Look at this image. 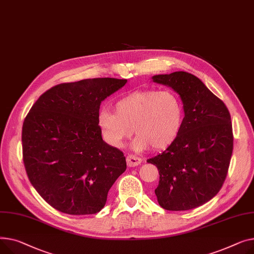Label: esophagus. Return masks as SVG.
Returning a JSON list of instances; mask_svg holds the SVG:
<instances>
[{
    "label": "esophagus",
    "mask_w": 254,
    "mask_h": 254,
    "mask_svg": "<svg viewBox=\"0 0 254 254\" xmlns=\"http://www.w3.org/2000/svg\"><path fill=\"white\" fill-rule=\"evenodd\" d=\"M126 161H127L128 167H135V166L139 165V164L141 163V159L140 158L135 157V156H133V155L127 156Z\"/></svg>",
    "instance_id": "obj_1"
}]
</instances>
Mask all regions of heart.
<instances>
[{"instance_id":"obj_1","label":"heart","mask_w":254,"mask_h":254,"mask_svg":"<svg viewBox=\"0 0 254 254\" xmlns=\"http://www.w3.org/2000/svg\"><path fill=\"white\" fill-rule=\"evenodd\" d=\"M184 121L183 103L170 91L143 90L132 92L115 103V113L103 109L97 124L103 139L121 147L133 132V148L137 152L151 146L154 150L168 147L178 136Z\"/></svg>"}]
</instances>
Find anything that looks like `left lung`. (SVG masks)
Returning <instances> with one entry per match:
<instances>
[{"label": "left lung", "instance_id": "1", "mask_svg": "<svg viewBox=\"0 0 254 254\" xmlns=\"http://www.w3.org/2000/svg\"><path fill=\"white\" fill-rule=\"evenodd\" d=\"M152 80L173 89L185 112L176 139L147 160L160 174L155 193L164 209L190 210L210 201L226 180L233 153L231 116L226 104L190 72L156 74Z\"/></svg>", "mask_w": 254, "mask_h": 254}]
</instances>
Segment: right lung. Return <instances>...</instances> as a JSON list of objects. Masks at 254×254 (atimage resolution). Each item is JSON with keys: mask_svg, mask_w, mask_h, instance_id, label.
Masks as SVG:
<instances>
[{"mask_svg": "<svg viewBox=\"0 0 254 254\" xmlns=\"http://www.w3.org/2000/svg\"><path fill=\"white\" fill-rule=\"evenodd\" d=\"M127 80L86 79L42 94L24 119L22 154L28 180L58 211L94 214L106 205L126 159L102 139L100 103Z\"/></svg>", "mask_w": 254, "mask_h": 254, "instance_id": "add662e5", "label": "right lung"}]
</instances>
